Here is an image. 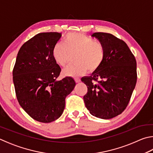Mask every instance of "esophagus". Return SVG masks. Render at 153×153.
<instances>
[{
	"instance_id": "esophagus-1",
	"label": "esophagus",
	"mask_w": 153,
	"mask_h": 153,
	"mask_svg": "<svg viewBox=\"0 0 153 153\" xmlns=\"http://www.w3.org/2000/svg\"><path fill=\"white\" fill-rule=\"evenodd\" d=\"M74 79H75V81H76V83H78V82L81 81V79H80L79 77H75Z\"/></svg>"
}]
</instances>
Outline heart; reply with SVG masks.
Listing matches in <instances>:
<instances>
[{
	"instance_id": "heart-1",
	"label": "heart",
	"mask_w": 153,
	"mask_h": 153,
	"mask_svg": "<svg viewBox=\"0 0 153 153\" xmlns=\"http://www.w3.org/2000/svg\"><path fill=\"white\" fill-rule=\"evenodd\" d=\"M74 55V64L67 66L63 74L68 76L83 75L88 71H96L103 63L105 51L103 43L83 33H69L63 43H56L53 47L52 57L62 67L67 64L70 54Z\"/></svg>"
}]
</instances>
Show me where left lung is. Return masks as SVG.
Instances as JSON below:
<instances>
[{"mask_svg":"<svg viewBox=\"0 0 153 153\" xmlns=\"http://www.w3.org/2000/svg\"><path fill=\"white\" fill-rule=\"evenodd\" d=\"M103 43V63L91 76L83 77L87 85L85 107L96 117L110 119L126 109L137 80V61L127 44L110 33L91 35Z\"/></svg>","mask_w":153,"mask_h":153,"instance_id":"8db88e82","label":"left lung"}]
</instances>
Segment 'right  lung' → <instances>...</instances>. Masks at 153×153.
I'll return each mask as SVG.
<instances>
[{"label":"right lung","mask_w":153,"mask_h":153,"mask_svg":"<svg viewBox=\"0 0 153 153\" xmlns=\"http://www.w3.org/2000/svg\"><path fill=\"white\" fill-rule=\"evenodd\" d=\"M62 33H38L19 49L13 71L16 96L23 109L34 120L49 123L62 116L65 98L76 82L71 77L60 81L61 68L52 57L53 47Z\"/></svg>","instance_id":"obj_1"}]
</instances>
